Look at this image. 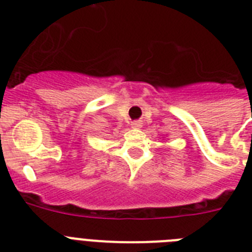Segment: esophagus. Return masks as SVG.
I'll return each instance as SVG.
<instances>
[{
    "instance_id": "obj_1",
    "label": "esophagus",
    "mask_w": 252,
    "mask_h": 252,
    "mask_svg": "<svg viewBox=\"0 0 252 252\" xmlns=\"http://www.w3.org/2000/svg\"><path fill=\"white\" fill-rule=\"evenodd\" d=\"M131 127L140 128L141 127V121H139V120H135V121H132L131 122Z\"/></svg>"
}]
</instances>
